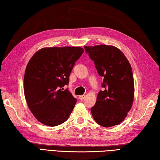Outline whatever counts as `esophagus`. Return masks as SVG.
Returning <instances> with one entry per match:
<instances>
[{"instance_id": "1", "label": "esophagus", "mask_w": 160, "mask_h": 160, "mask_svg": "<svg viewBox=\"0 0 160 160\" xmlns=\"http://www.w3.org/2000/svg\"><path fill=\"white\" fill-rule=\"evenodd\" d=\"M86 98V95H80L79 96V99L80 100H83V99Z\"/></svg>"}]
</instances>
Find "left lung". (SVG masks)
<instances>
[{
  "label": "left lung",
  "mask_w": 160,
  "mask_h": 160,
  "mask_svg": "<svg viewBox=\"0 0 160 160\" xmlns=\"http://www.w3.org/2000/svg\"><path fill=\"white\" fill-rule=\"evenodd\" d=\"M103 78V90L98 92L95 106L90 108L95 122L109 128L122 122L134 100V83L132 67L121 51L110 45L84 47Z\"/></svg>",
  "instance_id": "8db88e82"
}]
</instances>
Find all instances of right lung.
Here are the masks:
<instances>
[{"instance_id": "obj_1", "label": "right lung", "mask_w": 160, "mask_h": 160, "mask_svg": "<svg viewBox=\"0 0 160 160\" xmlns=\"http://www.w3.org/2000/svg\"><path fill=\"white\" fill-rule=\"evenodd\" d=\"M84 50L79 47H46L39 50L26 66L24 95L36 119L54 127L68 119L77 102L68 89L69 77Z\"/></svg>"}]
</instances>
